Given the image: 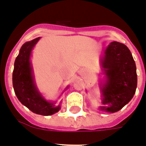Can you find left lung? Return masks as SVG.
<instances>
[{
  "mask_svg": "<svg viewBox=\"0 0 146 146\" xmlns=\"http://www.w3.org/2000/svg\"><path fill=\"white\" fill-rule=\"evenodd\" d=\"M106 80L100 90L103 106L100 110L115 113L132 100L137 87L136 66L132 53L123 43H110L101 60Z\"/></svg>",
  "mask_w": 146,
  "mask_h": 146,
  "instance_id": "1",
  "label": "left lung"
}]
</instances>
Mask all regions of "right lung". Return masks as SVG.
<instances>
[{
	"label": "right lung",
	"mask_w": 146,
	"mask_h": 146,
	"mask_svg": "<svg viewBox=\"0 0 146 146\" xmlns=\"http://www.w3.org/2000/svg\"><path fill=\"white\" fill-rule=\"evenodd\" d=\"M40 37L27 42L21 46L14 62L13 86L17 97L23 105L33 113L42 115H50L60 110L55 102H49L42 96L37 90L31 66V51Z\"/></svg>",
	"instance_id": "obj_1"
}]
</instances>
